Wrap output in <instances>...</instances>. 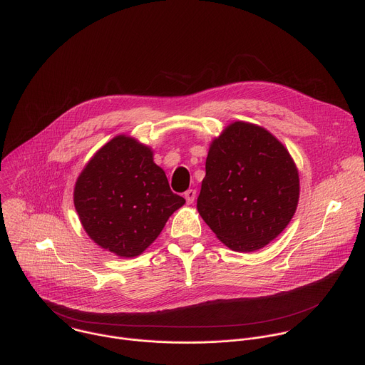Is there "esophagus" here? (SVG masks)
<instances>
[{"label":"esophagus","instance_id":"34e87169","mask_svg":"<svg viewBox=\"0 0 365 365\" xmlns=\"http://www.w3.org/2000/svg\"><path fill=\"white\" fill-rule=\"evenodd\" d=\"M195 197H196V190H195V189H189V190L185 192V199H186V202H187L189 205L193 203Z\"/></svg>","mask_w":365,"mask_h":365}]
</instances>
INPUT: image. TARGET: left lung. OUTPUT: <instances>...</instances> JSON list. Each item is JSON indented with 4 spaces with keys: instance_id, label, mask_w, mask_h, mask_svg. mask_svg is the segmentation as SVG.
Returning a JSON list of instances; mask_svg holds the SVG:
<instances>
[{
    "instance_id": "8db88e82",
    "label": "left lung",
    "mask_w": 365,
    "mask_h": 365,
    "mask_svg": "<svg viewBox=\"0 0 365 365\" xmlns=\"http://www.w3.org/2000/svg\"><path fill=\"white\" fill-rule=\"evenodd\" d=\"M197 211L220 241L240 252L266 247L292 221L299 173L266 128L235 121L211 143Z\"/></svg>"
}]
</instances>
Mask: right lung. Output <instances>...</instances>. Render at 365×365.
I'll return each mask as SVG.
<instances>
[{"label":"right lung","instance_id":"1","mask_svg":"<svg viewBox=\"0 0 365 365\" xmlns=\"http://www.w3.org/2000/svg\"><path fill=\"white\" fill-rule=\"evenodd\" d=\"M73 203L86 234L118 257L140 255L185 205L150 147L128 135L102 145L79 175Z\"/></svg>","mask_w":365,"mask_h":365}]
</instances>
